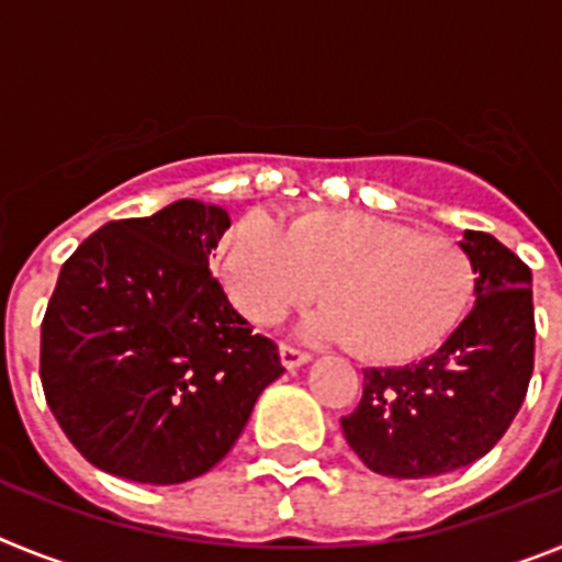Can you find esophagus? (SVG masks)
Here are the masks:
<instances>
[{
    "label": "esophagus",
    "mask_w": 562,
    "mask_h": 562,
    "mask_svg": "<svg viewBox=\"0 0 562 562\" xmlns=\"http://www.w3.org/2000/svg\"><path fill=\"white\" fill-rule=\"evenodd\" d=\"M278 355H281V362H284V369H290V371L312 360L310 351L295 349V346H290V342H281V346H278Z\"/></svg>",
    "instance_id": "34e87169"
}]
</instances>
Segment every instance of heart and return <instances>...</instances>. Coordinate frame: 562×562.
Wrapping results in <instances>:
<instances>
[{
  "instance_id": "1",
  "label": "heart",
  "mask_w": 562,
  "mask_h": 562,
  "mask_svg": "<svg viewBox=\"0 0 562 562\" xmlns=\"http://www.w3.org/2000/svg\"><path fill=\"white\" fill-rule=\"evenodd\" d=\"M220 278L252 324H276L324 290L329 304L304 329L374 362L428 355L473 295V267L456 241L362 211L301 213L286 231L265 213L241 216L222 238Z\"/></svg>"
}]
</instances>
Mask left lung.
<instances>
[{
    "label": "left lung",
    "instance_id": "1",
    "mask_svg": "<svg viewBox=\"0 0 562 562\" xmlns=\"http://www.w3.org/2000/svg\"><path fill=\"white\" fill-rule=\"evenodd\" d=\"M475 272L473 310L439 351L362 371V400L342 436L369 470L434 479L498 445L524 405L535 366L532 272L495 236L464 231Z\"/></svg>",
    "mask_w": 562,
    "mask_h": 562
}]
</instances>
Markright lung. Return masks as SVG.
<instances>
[{
	"label": "right lung",
	"mask_w": 562,
	"mask_h": 562,
	"mask_svg": "<svg viewBox=\"0 0 562 562\" xmlns=\"http://www.w3.org/2000/svg\"><path fill=\"white\" fill-rule=\"evenodd\" d=\"M225 207L177 200L106 222L64 261L42 321V385L78 453L137 484L220 464L284 374L211 276Z\"/></svg>",
	"instance_id": "add662e5"
}]
</instances>
